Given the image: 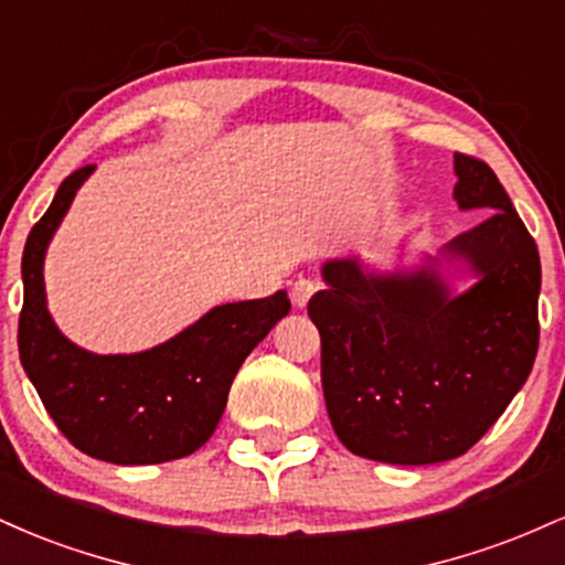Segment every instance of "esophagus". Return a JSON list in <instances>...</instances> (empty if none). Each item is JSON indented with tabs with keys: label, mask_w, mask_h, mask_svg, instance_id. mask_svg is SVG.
I'll use <instances>...</instances> for the list:
<instances>
[{
	"label": "esophagus",
	"mask_w": 565,
	"mask_h": 565,
	"mask_svg": "<svg viewBox=\"0 0 565 565\" xmlns=\"http://www.w3.org/2000/svg\"><path fill=\"white\" fill-rule=\"evenodd\" d=\"M313 291L316 284L308 281V278L295 281V287H291V302H295V308H305V305L310 302V297H313Z\"/></svg>",
	"instance_id": "1"
}]
</instances>
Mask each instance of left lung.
I'll return each instance as SVG.
<instances>
[{
  "label": "left lung",
  "mask_w": 565,
  "mask_h": 565,
  "mask_svg": "<svg viewBox=\"0 0 565 565\" xmlns=\"http://www.w3.org/2000/svg\"><path fill=\"white\" fill-rule=\"evenodd\" d=\"M454 199L481 210L423 265L377 274L355 257L321 265L308 316L337 438L387 465L462 457L521 391L540 348L542 265L534 238L486 161L454 153ZM446 262L473 276L454 292Z\"/></svg>",
  "instance_id": "obj_1"
}]
</instances>
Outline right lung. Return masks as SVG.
<instances>
[{"label": "right lung", "mask_w": 565, "mask_h": 565, "mask_svg": "<svg viewBox=\"0 0 565 565\" xmlns=\"http://www.w3.org/2000/svg\"><path fill=\"white\" fill-rule=\"evenodd\" d=\"M95 164L68 174L23 249L21 364L57 430L76 449L114 465H159L210 440L231 382L265 334L289 313L287 291L225 302L172 340L142 353L97 355L55 327L44 295V255Z\"/></svg>", "instance_id": "obj_1"}]
</instances>
